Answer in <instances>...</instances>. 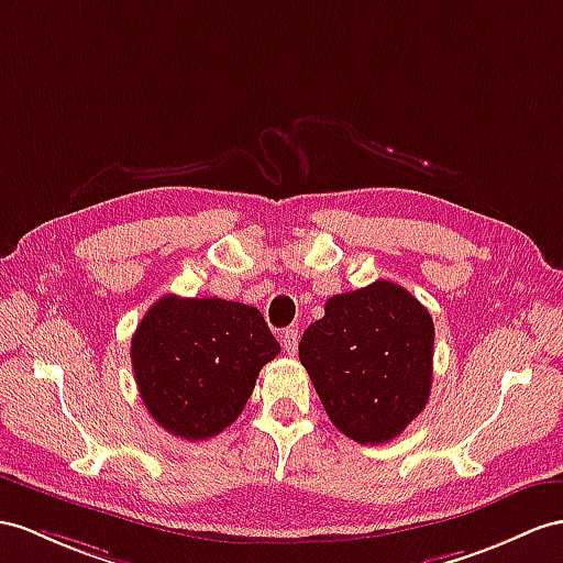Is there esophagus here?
<instances>
[{
    "label": "esophagus",
    "mask_w": 563,
    "mask_h": 563,
    "mask_svg": "<svg viewBox=\"0 0 563 563\" xmlns=\"http://www.w3.org/2000/svg\"><path fill=\"white\" fill-rule=\"evenodd\" d=\"M298 339H300L298 327L284 329V332H282V346H284V351L289 353V355H294V353H296V349H298Z\"/></svg>",
    "instance_id": "34e87169"
}]
</instances>
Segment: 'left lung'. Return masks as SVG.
<instances>
[{
	"instance_id": "1",
	"label": "left lung",
	"mask_w": 563,
	"mask_h": 563,
	"mask_svg": "<svg viewBox=\"0 0 563 563\" xmlns=\"http://www.w3.org/2000/svg\"><path fill=\"white\" fill-rule=\"evenodd\" d=\"M434 324L404 286L379 279L332 296L298 358L339 432L385 444L422 413L432 387Z\"/></svg>"
}]
</instances>
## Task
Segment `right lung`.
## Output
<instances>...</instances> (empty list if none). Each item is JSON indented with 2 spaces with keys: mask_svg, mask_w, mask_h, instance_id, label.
I'll list each match as a JSON object with an SVG mask.
<instances>
[{
  "mask_svg": "<svg viewBox=\"0 0 563 563\" xmlns=\"http://www.w3.org/2000/svg\"><path fill=\"white\" fill-rule=\"evenodd\" d=\"M279 353L263 312L224 298L162 296L131 339L135 385L159 428L210 440L249 404L257 373Z\"/></svg>",
  "mask_w": 563,
  "mask_h": 563,
  "instance_id": "obj_1",
  "label": "right lung"
}]
</instances>
